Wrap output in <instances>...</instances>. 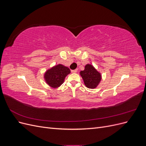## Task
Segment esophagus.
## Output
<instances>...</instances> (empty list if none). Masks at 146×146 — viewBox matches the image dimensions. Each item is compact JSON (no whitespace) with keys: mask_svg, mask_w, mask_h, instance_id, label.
Wrapping results in <instances>:
<instances>
[{"mask_svg":"<svg viewBox=\"0 0 146 146\" xmlns=\"http://www.w3.org/2000/svg\"><path fill=\"white\" fill-rule=\"evenodd\" d=\"M77 72V69H74V70H72L71 72L72 73H76Z\"/></svg>","mask_w":146,"mask_h":146,"instance_id":"34e87169","label":"esophagus"}]
</instances>
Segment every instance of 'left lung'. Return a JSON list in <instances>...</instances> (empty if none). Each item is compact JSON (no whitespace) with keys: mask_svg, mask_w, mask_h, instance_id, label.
I'll use <instances>...</instances> for the list:
<instances>
[{"mask_svg":"<svg viewBox=\"0 0 146 146\" xmlns=\"http://www.w3.org/2000/svg\"><path fill=\"white\" fill-rule=\"evenodd\" d=\"M80 75L85 86L90 89L96 88L101 80L100 74L91 64H86L85 70L80 72Z\"/></svg>","mask_w":146,"mask_h":146,"instance_id":"1","label":"left lung"}]
</instances>
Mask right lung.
Here are the masks:
<instances>
[{"instance_id": "add662e5", "label": "right lung", "mask_w": 146, "mask_h": 146, "mask_svg": "<svg viewBox=\"0 0 146 146\" xmlns=\"http://www.w3.org/2000/svg\"><path fill=\"white\" fill-rule=\"evenodd\" d=\"M70 72V70L68 68L62 64H58L47 70L44 78L50 87L56 88L62 85L65 77Z\"/></svg>"}]
</instances>
